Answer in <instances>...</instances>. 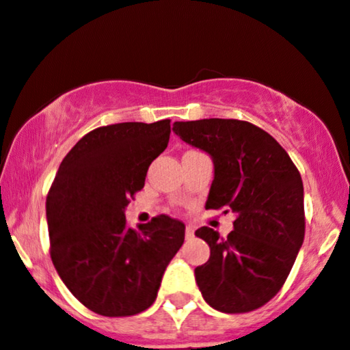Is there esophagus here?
Masks as SVG:
<instances>
[{
    "mask_svg": "<svg viewBox=\"0 0 350 350\" xmlns=\"http://www.w3.org/2000/svg\"><path fill=\"white\" fill-rule=\"evenodd\" d=\"M186 238L187 239L193 238V228H192V226H186Z\"/></svg>",
    "mask_w": 350,
    "mask_h": 350,
    "instance_id": "obj_1",
    "label": "esophagus"
}]
</instances>
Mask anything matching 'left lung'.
I'll use <instances>...</instances> for the list:
<instances>
[{
    "mask_svg": "<svg viewBox=\"0 0 350 350\" xmlns=\"http://www.w3.org/2000/svg\"><path fill=\"white\" fill-rule=\"evenodd\" d=\"M172 130L213 158L205 208L237 213L226 238L208 226L196 231L210 246L207 262L196 267L202 297L223 313L258 310L279 293L305 238L300 172L275 138L251 122H176Z\"/></svg>",
    "mask_w": 350,
    "mask_h": 350,
    "instance_id": "left-lung-1",
    "label": "left lung"
}]
</instances>
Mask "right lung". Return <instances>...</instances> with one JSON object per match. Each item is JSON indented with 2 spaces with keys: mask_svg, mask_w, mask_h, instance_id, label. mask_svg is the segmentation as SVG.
<instances>
[{
  "mask_svg": "<svg viewBox=\"0 0 350 350\" xmlns=\"http://www.w3.org/2000/svg\"><path fill=\"white\" fill-rule=\"evenodd\" d=\"M170 133V119L91 130L63 158L50 186V258L75 298L100 317H132L153 305L184 243L183 221L158 215L133 230L124 215Z\"/></svg>",
  "mask_w": 350,
  "mask_h": 350,
  "instance_id": "right-lung-1",
  "label": "right lung"
}]
</instances>
